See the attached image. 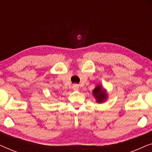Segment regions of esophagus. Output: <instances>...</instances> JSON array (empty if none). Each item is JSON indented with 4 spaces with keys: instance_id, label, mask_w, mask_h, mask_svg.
Instances as JSON below:
<instances>
[{
    "instance_id": "1",
    "label": "esophagus",
    "mask_w": 152,
    "mask_h": 152,
    "mask_svg": "<svg viewBox=\"0 0 152 152\" xmlns=\"http://www.w3.org/2000/svg\"><path fill=\"white\" fill-rule=\"evenodd\" d=\"M78 88H79V86L77 84H74L73 86H72V89H73V90H75V91L78 90Z\"/></svg>"
}]
</instances>
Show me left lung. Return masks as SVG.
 <instances>
[{"mask_svg": "<svg viewBox=\"0 0 152 152\" xmlns=\"http://www.w3.org/2000/svg\"><path fill=\"white\" fill-rule=\"evenodd\" d=\"M93 93L98 102H101L104 100V99L107 98V95H106L105 93L104 92V91L102 90L100 86H97L96 88L93 90Z\"/></svg>", "mask_w": 152, "mask_h": 152, "instance_id": "obj_1", "label": "left lung"}]
</instances>
